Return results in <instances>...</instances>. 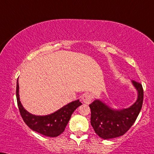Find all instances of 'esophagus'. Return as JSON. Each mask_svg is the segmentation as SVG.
<instances>
[{"label":"esophagus","mask_w":154,"mask_h":154,"mask_svg":"<svg viewBox=\"0 0 154 154\" xmlns=\"http://www.w3.org/2000/svg\"><path fill=\"white\" fill-rule=\"evenodd\" d=\"M93 97L89 94H85L82 97V101L86 104H89L91 102Z\"/></svg>","instance_id":"34e87169"}]
</instances>
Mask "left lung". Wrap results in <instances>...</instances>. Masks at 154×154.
I'll use <instances>...</instances> for the list:
<instances>
[{"label": "left lung", "mask_w": 154, "mask_h": 154, "mask_svg": "<svg viewBox=\"0 0 154 154\" xmlns=\"http://www.w3.org/2000/svg\"><path fill=\"white\" fill-rule=\"evenodd\" d=\"M131 83L137 91V99L129 107L116 109L100 100L89 104L91 125L102 139H109L124 135L137 119L143 104V90L140 83L134 80Z\"/></svg>", "instance_id": "8db88e82"}]
</instances>
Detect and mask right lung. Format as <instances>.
Listing matches in <instances>:
<instances>
[{
	"label": "right lung",
	"instance_id": "obj_1",
	"mask_svg": "<svg viewBox=\"0 0 154 154\" xmlns=\"http://www.w3.org/2000/svg\"><path fill=\"white\" fill-rule=\"evenodd\" d=\"M16 97L19 111L25 123L33 131L49 137H57L63 133L72 113L78 106L82 104L77 100L48 115L38 116L32 114L23 107L20 102L18 79L17 80Z\"/></svg>",
	"mask_w": 154,
	"mask_h": 154
}]
</instances>
